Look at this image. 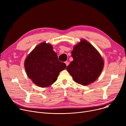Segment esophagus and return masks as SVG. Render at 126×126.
Masks as SVG:
<instances>
[{
	"instance_id": "34e87169",
	"label": "esophagus",
	"mask_w": 126,
	"mask_h": 126,
	"mask_svg": "<svg viewBox=\"0 0 126 126\" xmlns=\"http://www.w3.org/2000/svg\"><path fill=\"white\" fill-rule=\"evenodd\" d=\"M65 63L66 64V66H67L69 65V62L68 61H66L65 62Z\"/></svg>"
}]
</instances>
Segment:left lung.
Masks as SVG:
<instances>
[{"instance_id":"obj_1","label":"left lung","mask_w":126,"mask_h":126,"mask_svg":"<svg viewBox=\"0 0 126 126\" xmlns=\"http://www.w3.org/2000/svg\"><path fill=\"white\" fill-rule=\"evenodd\" d=\"M74 60L67 70L74 80L82 85H88L100 75L104 61L96 49L88 41L82 40L71 51Z\"/></svg>"}]
</instances>
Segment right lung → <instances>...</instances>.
<instances>
[{"mask_svg":"<svg viewBox=\"0 0 126 126\" xmlns=\"http://www.w3.org/2000/svg\"><path fill=\"white\" fill-rule=\"evenodd\" d=\"M24 67L28 77L41 87L48 86L57 80L66 65L59 60L57 53L49 44L42 43L26 58Z\"/></svg>","mask_w":126,"mask_h":126,"instance_id":"right-lung-1","label":"right lung"}]
</instances>
